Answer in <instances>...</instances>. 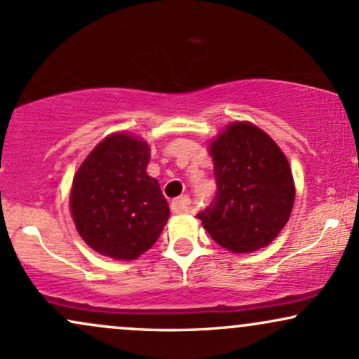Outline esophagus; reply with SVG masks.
Returning a JSON list of instances; mask_svg holds the SVG:
<instances>
[{"instance_id": "1", "label": "esophagus", "mask_w": 359, "mask_h": 359, "mask_svg": "<svg viewBox=\"0 0 359 359\" xmlns=\"http://www.w3.org/2000/svg\"><path fill=\"white\" fill-rule=\"evenodd\" d=\"M189 209H191V197L189 196L179 197L172 203V211L174 212H187Z\"/></svg>"}]
</instances>
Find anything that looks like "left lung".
Returning a JSON list of instances; mask_svg holds the SVG:
<instances>
[{
	"mask_svg": "<svg viewBox=\"0 0 359 359\" xmlns=\"http://www.w3.org/2000/svg\"><path fill=\"white\" fill-rule=\"evenodd\" d=\"M216 197L197 214L222 248L251 253L270 245L290 217L295 185L287 156L265 131L231 123L212 140Z\"/></svg>",
	"mask_w": 359,
	"mask_h": 359,
	"instance_id": "obj_1",
	"label": "left lung"
}]
</instances>
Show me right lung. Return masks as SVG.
Returning a JSON list of instances; mask_svg holds the SVG:
<instances>
[{
    "label": "right lung",
    "instance_id": "obj_1",
    "mask_svg": "<svg viewBox=\"0 0 359 359\" xmlns=\"http://www.w3.org/2000/svg\"><path fill=\"white\" fill-rule=\"evenodd\" d=\"M148 162L145 140L114 133L97 143L74 175L72 219L97 253L135 259L163 231L170 209L156 179L147 174Z\"/></svg>",
    "mask_w": 359,
    "mask_h": 359
}]
</instances>
